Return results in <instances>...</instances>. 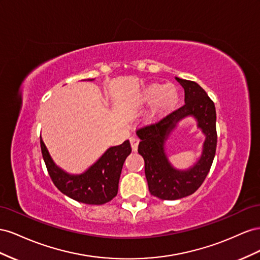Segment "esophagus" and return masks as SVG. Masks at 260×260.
Listing matches in <instances>:
<instances>
[{
	"label": "esophagus",
	"mask_w": 260,
	"mask_h": 260,
	"mask_svg": "<svg viewBox=\"0 0 260 260\" xmlns=\"http://www.w3.org/2000/svg\"><path fill=\"white\" fill-rule=\"evenodd\" d=\"M129 143L132 146V149L133 151H137V148H138V144H139V139L135 136H132L129 138Z\"/></svg>",
	"instance_id": "esophagus-1"
}]
</instances>
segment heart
Masks as SVG:
<instances>
[{"label":"heart","mask_w":260,"mask_h":260,"mask_svg":"<svg viewBox=\"0 0 260 260\" xmlns=\"http://www.w3.org/2000/svg\"><path fill=\"white\" fill-rule=\"evenodd\" d=\"M179 89L174 84L169 83L161 85L159 83H150L144 86L140 91L138 101L143 105L152 103L150 116L158 117L174 108L179 101Z\"/></svg>","instance_id":"heart-1"}]
</instances>
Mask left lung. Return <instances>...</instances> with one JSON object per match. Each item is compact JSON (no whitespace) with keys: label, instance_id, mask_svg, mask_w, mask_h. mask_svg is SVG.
Segmentation results:
<instances>
[{"label":"left lung","instance_id":"1","mask_svg":"<svg viewBox=\"0 0 260 260\" xmlns=\"http://www.w3.org/2000/svg\"><path fill=\"white\" fill-rule=\"evenodd\" d=\"M184 88L185 105L155 124L136 132L140 143L138 153L145 160V174L150 194L163 200L189 196L200 187L209 173L216 154V108L208 94L195 81L175 77ZM191 116L205 135L203 151L196 165L187 170H177L168 161L165 143L177 124Z\"/></svg>","mask_w":260,"mask_h":260}]
</instances>
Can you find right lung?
Listing matches in <instances>:
<instances>
[{"mask_svg":"<svg viewBox=\"0 0 260 260\" xmlns=\"http://www.w3.org/2000/svg\"><path fill=\"white\" fill-rule=\"evenodd\" d=\"M40 146L49 175L57 189L76 202L88 205L106 204L116 196L124 161L132 152L129 142L125 140L122 145L110 147L85 172L70 174L55 165L42 138Z\"/></svg>","mask_w":260,"mask_h":260,"instance_id":"1","label":"right lung"}]
</instances>
